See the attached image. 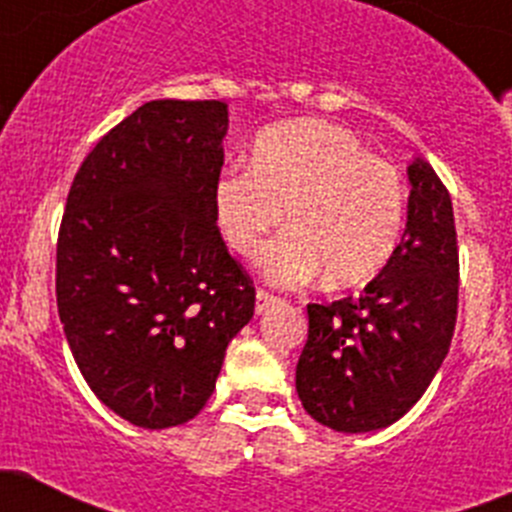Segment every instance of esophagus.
Wrapping results in <instances>:
<instances>
[{"instance_id":"esophagus-1","label":"esophagus","mask_w":512,"mask_h":512,"mask_svg":"<svg viewBox=\"0 0 512 512\" xmlns=\"http://www.w3.org/2000/svg\"><path fill=\"white\" fill-rule=\"evenodd\" d=\"M276 301L279 299H276V296H271L269 291H256V314H264V311H269Z\"/></svg>"}]
</instances>
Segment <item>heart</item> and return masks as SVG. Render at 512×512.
Wrapping results in <instances>:
<instances>
[{"label": "heart", "mask_w": 512, "mask_h": 512, "mask_svg": "<svg viewBox=\"0 0 512 512\" xmlns=\"http://www.w3.org/2000/svg\"><path fill=\"white\" fill-rule=\"evenodd\" d=\"M405 186L349 128L294 118L261 130L248 170L228 168L213 183V223L236 256L256 261L286 218L266 261L281 286L326 276L332 289L367 284L387 269L405 231Z\"/></svg>", "instance_id": "heart-1"}]
</instances>
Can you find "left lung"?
Segmentation results:
<instances>
[{
    "instance_id": "8db88e82",
    "label": "left lung",
    "mask_w": 512,
    "mask_h": 512,
    "mask_svg": "<svg viewBox=\"0 0 512 512\" xmlns=\"http://www.w3.org/2000/svg\"><path fill=\"white\" fill-rule=\"evenodd\" d=\"M407 178V226L387 269L359 296L306 306L296 392L316 422L347 435L407 415L455 332L460 264L450 193L422 158L407 165Z\"/></svg>"
}]
</instances>
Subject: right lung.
Returning <instances> with one entry per match:
<instances>
[{
	"mask_svg": "<svg viewBox=\"0 0 512 512\" xmlns=\"http://www.w3.org/2000/svg\"><path fill=\"white\" fill-rule=\"evenodd\" d=\"M228 105L153 100L115 125L72 180L57 241V311L95 397L130 425L193 420L253 286L211 211Z\"/></svg>",
	"mask_w": 512,
	"mask_h": 512,
	"instance_id": "1",
	"label": "right lung"
}]
</instances>
